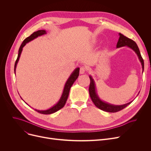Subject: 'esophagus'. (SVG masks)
Here are the masks:
<instances>
[{"label":"esophagus","instance_id":"34e87169","mask_svg":"<svg viewBox=\"0 0 151 151\" xmlns=\"http://www.w3.org/2000/svg\"><path fill=\"white\" fill-rule=\"evenodd\" d=\"M86 68L85 67H84V66L81 67L80 70V73L81 74H84L86 72Z\"/></svg>","mask_w":151,"mask_h":151}]
</instances>
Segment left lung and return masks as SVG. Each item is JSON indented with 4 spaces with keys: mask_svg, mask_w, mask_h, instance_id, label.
<instances>
[{
    "mask_svg": "<svg viewBox=\"0 0 151 151\" xmlns=\"http://www.w3.org/2000/svg\"><path fill=\"white\" fill-rule=\"evenodd\" d=\"M119 40H118V42H117V43L116 45L117 48H118V47H121L127 46V47H130V48H131L132 50H133L134 51V52H135L137 54V55H138V59L141 63L142 72H143L144 60L141 57L139 50L138 48L137 43L133 40H132L124 36V35H122L121 33L119 34ZM89 78L91 80V83H90L89 89V95H90V97L92 99V101L94 104V105H96L98 108H99L103 111H106V112L116 113L117 111H119L125 108L126 106H127L132 102V101H131L129 103H128V104H126L124 105H115L108 104V103H107V102H105L104 101L101 100L100 99V97H99L98 94L97 93L96 83H95V81L93 80V79L92 78V77L91 76V75H89ZM139 93H138V94H139Z\"/></svg>",
    "mask_w": 151,
    "mask_h": 151,
    "instance_id": "8db88e82",
    "label": "left lung"
}]
</instances>
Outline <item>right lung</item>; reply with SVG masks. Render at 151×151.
<instances>
[{
  "instance_id": "add662e5",
  "label": "right lung",
  "mask_w": 151,
  "mask_h": 151,
  "mask_svg": "<svg viewBox=\"0 0 151 151\" xmlns=\"http://www.w3.org/2000/svg\"><path fill=\"white\" fill-rule=\"evenodd\" d=\"M46 34V32L45 30H39L37 32H34L32 34H31L29 37H27L23 41V42L22 43V44L19 47V49L18 58H17V60H16L15 63H14V74L16 73V68H17V63L19 61L23 47L26 45V43H29V42H30L32 40H33L37 38L38 37L42 36ZM79 73H80V68H75L73 72L71 73V74L70 75V76H69L67 81H66V83L65 84V86H64V88H63V91L62 96L56 104L54 105L52 107L50 108V109H46V110L35 109L36 111L41 113V114H52V113H54L55 112L58 111H59V109H60L61 108H62L63 106H64V105H65V103L67 101V100L68 99V97L69 92H70L71 87L73 85L74 82L76 80V79L78 78V77L79 76Z\"/></svg>"
}]
</instances>
